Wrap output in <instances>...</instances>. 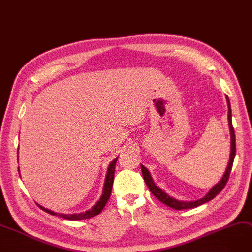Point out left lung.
Instances as JSON below:
<instances>
[{"label": "left lung", "mask_w": 252, "mask_h": 252, "mask_svg": "<svg viewBox=\"0 0 252 252\" xmlns=\"http://www.w3.org/2000/svg\"><path fill=\"white\" fill-rule=\"evenodd\" d=\"M227 104H228V123H229V128H230V135H231V154H230V160H229V164L227 166V169L225 171V174L223 175L222 179L218 182L216 186L211 189V190L200 199L197 200H193V202H180V200H177L171 196H169L166 192L162 191L161 189H159L156 184L154 183L152 176H151L150 172L148 171V169L144 165H141V169H142V173H143V177L144 180L147 184V187L149 188L150 191L153 193V195H155L159 200L165 205H167L168 207L175 209V210H184V209H193L196 208L200 205H203L205 203L210 202L214 197H216L217 194H219L222 189L225 188L226 183L229 179L230 176V172L232 169V165H233V161L234 158H235V154H236V145H235V132H234V128L232 126V114H231V106H230V101L229 98L227 96Z\"/></svg>", "instance_id": "left-lung-1"}]
</instances>
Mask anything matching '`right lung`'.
<instances>
[{
    "instance_id": "1",
    "label": "right lung",
    "mask_w": 252,
    "mask_h": 252,
    "mask_svg": "<svg viewBox=\"0 0 252 252\" xmlns=\"http://www.w3.org/2000/svg\"><path fill=\"white\" fill-rule=\"evenodd\" d=\"M19 149V147H18ZM119 159V157L115 158L114 160L111 161V163L108 166V169H107V173H106V177H105V182H104V187H103V191H102V195L100 197V199L96 203L95 206H93L91 208V210H88L86 212H83L80 214H61V213H55L50 210L44 209L43 207H41L40 205H38L36 203V205L43 210L44 212L50 214V215H54V216H58L61 218H63V219H68V220H84V219H89L91 217H94L98 214L101 213V211L103 210V208L105 207L107 200L110 197L111 194V189H112V184H113V178H114V169H115V164L116 161ZM19 171V168H18Z\"/></svg>"
}]
</instances>
